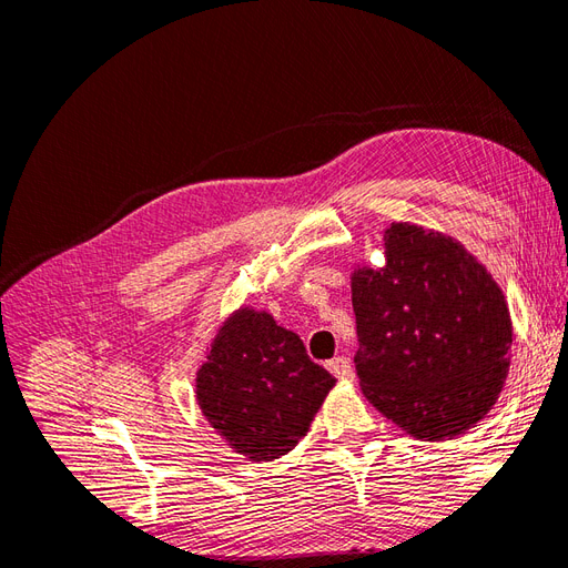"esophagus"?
Returning <instances> with one entry per match:
<instances>
[{"instance_id":"esophagus-1","label":"esophagus","mask_w":568,"mask_h":568,"mask_svg":"<svg viewBox=\"0 0 568 568\" xmlns=\"http://www.w3.org/2000/svg\"><path fill=\"white\" fill-rule=\"evenodd\" d=\"M326 369H329L334 376H338V379H343V382H353V376H355L348 357L329 359V363H326Z\"/></svg>"}]
</instances>
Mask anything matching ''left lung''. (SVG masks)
<instances>
[{
	"label": "left lung",
	"instance_id": "left-lung-1",
	"mask_svg": "<svg viewBox=\"0 0 568 568\" xmlns=\"http://www.w3.org/2000/svg\"><path fill=\"white\" fill-rule=\"evenodd\" d=\"M384 248V267H357L351 277L359 386L409 436L450 440L484 419L505 386V294L443 232L390 222Z\"/></svg>",
	"mask_w": 568,
	"mask_h": 568
}]
</instances>
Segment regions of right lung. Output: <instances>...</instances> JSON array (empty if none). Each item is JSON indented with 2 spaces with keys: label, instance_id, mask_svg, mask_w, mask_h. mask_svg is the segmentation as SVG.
Segmentation results:
<instances>
[{
  "label": "right lung",
  "instance_id": "add662e5",
  "mask_svg": "<svg viewBox=\"0 0 568 568\" xmlns=\"http://www.w3.org/2000/svg\"><path fill=\"white\" fill-rule=\"evenodd\" d=\"M334 384L298 334L246 305L220 324L196 372V403L234 453L272 462L296 448Z\"/></svg>",
  "mask_w": 568,
  "mask_h": 568
}]
</instances>
